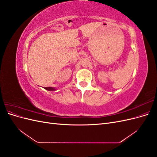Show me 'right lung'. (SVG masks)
Wrapping results in <instances>:
<instances>
[{
	"mask_svg": "<svg viewBox=\"0 0 157 157\" xmlns=\"http://www.w3.org/2000/svg\"><path fill=\"white\" fill-rule=\"evenodd\" d=\"M44 89H46V90H48V91H55V90H56V89L54 87H45Z\"/></svg>",
	"mask_w": 157,
	"mask_h": 157,
	"instance_id": "right-lung-1",
	"label": "right lung"
}]
</instances>
